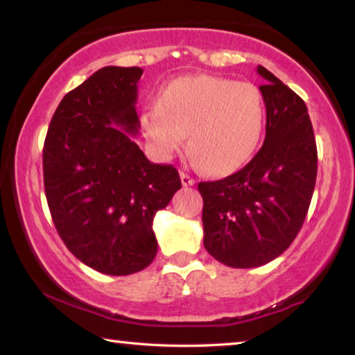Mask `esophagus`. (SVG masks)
Masks as SVG:
<instances>
[{
	"mask_svg": "<svg viewBox=\"0 0 355 355\" xmlns=\"http://www.w3.org/2000/svg\"><path fill=\"white\" fill-rule=\"evenodd\" d=\"M181 182H182L184 187H189V185H193L195 184V179L192 176H189L187 173L181 171Z\"/></svg>",
	"mask_w": 355,
	"mask_h": 355,
	"instance_id": "obj_1",
	"label": "esophagus"
}]
</instances>
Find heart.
I'll use <instances>...</instances> for the list:
<instances>
[{"label":"heart","instance_id":"1","mask_svg":"<svg viewBox=\"0 0 355 355\" xmlns=\"http://www.w3.org/2000/svg\"><path fill=\"white\" fill-rule=\"evenodd\" d=\"M266 122L259 87L216 76H187L160 92L141 114V128L162 160L181 149L187 135L192 160L209 174L243 166L257 150Z\"/></svg>","mask_w":355,"mask_h":355}]
</instances>
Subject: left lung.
<instances>
[{
  "label": "left lung",
  "instance_id": "obj_1",
  "mask_svg": "<svg viewBox=\"0 0 355 355\" xmlns=\"http://www.w3.org/2000/svg\"><path fill=\"white\" fill-rule=\"evenodd\" d=\"M263 146L243 170L200 182L205 248L232 268H254L284 252L302 228L318 176V147L304 101L263 67Z\"/></svg>",
  "mask_w": 355,
  "mask_h": 355
}]
</instances>
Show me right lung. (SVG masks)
I'll list each match as a JSON object with an SVG mask.
<instances>
[{"label":"right lung","mask_w":355,"mask_h":355,"mask_svg":"<svg viewBox=\"0 0 355 355\" xmlns=\"http://www.w3.org/2000/svg\"><path fill=\"white\" fill-rule=\"evenodd\" d=\"M141 74L138 67H105L68 92L42 150L46 198L60 238L76 259L111 276L152 263L154 216L181 189L176 168L149 162L130 138L139 130Z\"/></svg>","instance_id":"obj_1"}]
</instances>
